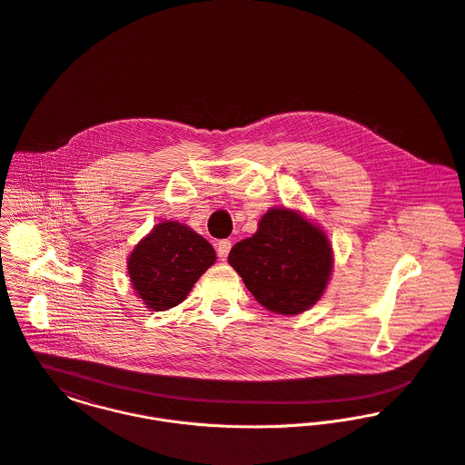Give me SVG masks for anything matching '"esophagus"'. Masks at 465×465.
<instances>
[{
    "label": "esophagus",
    "mask_w": 465,
    "mask_h": 465,
    "mask_svg": "<svg viewBox=\"0 0 465 465\" xmlns=\"http://www.w3.org/2000/svg\"><path fill=\"white\" fill-rule=\"evenodd\" d=\"M231 247H232V243L229 242V240H222L220 243H218V256H220V260H227V256H229V252H231Z\"/></svg>",
    "instance_id": "esophagus-1"
}]
</instances>
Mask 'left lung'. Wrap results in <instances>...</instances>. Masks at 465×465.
I'll use <instances>...</instances> for the list:
<instances>
[{"mask_svg":"<svg viewBox=\"0 0 465 465\" xmlns=\"http://www.w3.org/2000/svg\"><path fill=\"white\" fill-rule=\"evenodd\" d=\"M229 263L258 303L285 315L321 298L333 265L324 232L289 209H271L256 234L231 249Z\"/></svg>","mask_w":465,"mask_h":465,"instance_id":"1","label":"left lung"}]
</instances>
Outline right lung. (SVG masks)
I'll use <instances>...</instances> for the list:
<instances>
[{
	"label": "right lung",
	"instance_id": "obj_1",
	"mask_svg": "<svg viewBox=\"0 0 465 465\" xmlns=\"http://www.w3.org/2000/svg\"><path fill=\"white\" fill-rule=\"evenodd\" d=\"M214 262L205 238L178 222H162L134 249L128 272L141 300L160 312L182 303Z\"/></svg>",
	"mask_w": 465,
	"mask_h": 465
}]
</instances>
